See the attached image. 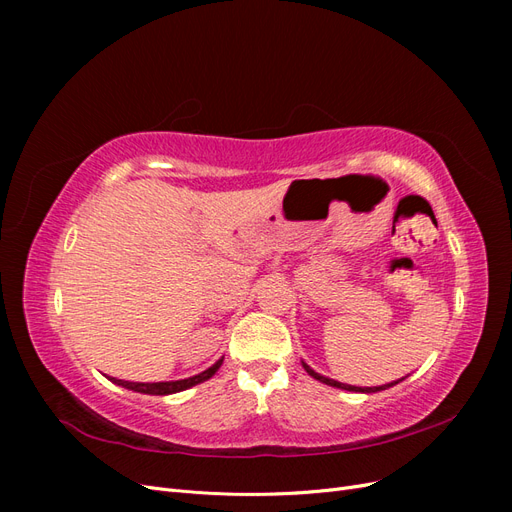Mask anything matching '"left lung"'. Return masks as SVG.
Instances as JSON below:
<instances>
[{"instance_id": "obj_1", "label": "left lung", "mask_w": 512, "mask_h": 512, "mask_svg": "<svg viewBox=\"0 0 512 512\" xmlns=\"http://www.w3.org/2000/svg\"><path fill=\"white\" fill-rule=\"evenodd\" d=\"M303 367H305V371H307L309 376L320 380L322 384H329V386H335V389H344V391H354V393H378V391H386V389H391V386H395L397 382L404 380V378H401V380H395V382H389V384H382V386H352V384H344V382H337V380L320 376L318 371H314L307 363H303Z\"/></svg>"}]
</instances>
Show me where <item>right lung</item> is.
Segmentation results:
<instances>
[{
	"label": "right lung",
	"mask_w": 512,
	"mask_h": 512,
	"mask_svg": "<svg viewBox=\"0 0 512 512\" xmlns=\"http://www.w3.org/2000/svg\"><path fill=\"white\" fill-rule=\"evenodd\" d=\"M224 359L215 361L209 369H205L203 374L198 376H192V378H185V380H173V382H130V380H117V378H111L115 384L123 386V389H130V391H136V393H145V395H170V393H179V391H185L190 389V386H196L200 382L209 380L215 371L220 369Z\"/></svg>",
	"instance_id": "right-lung-1"
}]
</instances>
